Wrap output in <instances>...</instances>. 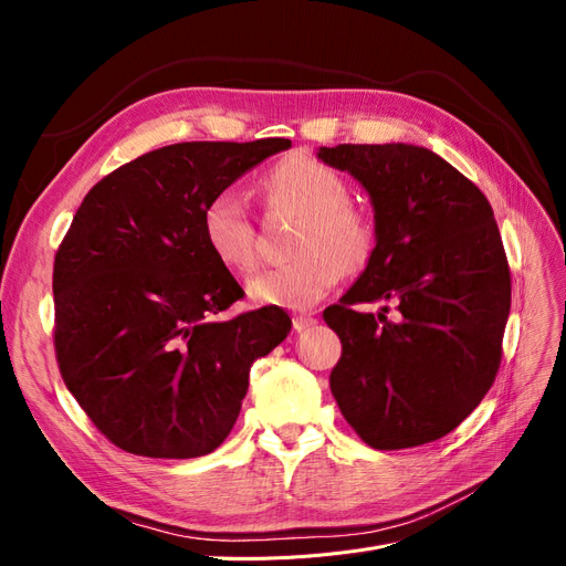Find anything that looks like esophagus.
<instances>
[{"instance_id":"esophagus-1","label":"esophagus","mask_w":566,"mask_h":566,"mask_svg":"<svg viewBox=\"0 0 566 566\" xmlns=\"http://www.w3.org/2000/svg\"><path fill=\"white\" fill-rule=\"evenodd\" d=\"M293 325H295L297 333H304V331H310L312 325H316V318H314L312 314H297V316L293 318Z\"/></svg>"}]
</instances>
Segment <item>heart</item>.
<instances>
[{
	"label": "heart",
	"mask_w": 566,
	"mask_h": 566,
	"mask_svg": "<svg viewBox=\"0 0 566 566\" xmlns=\"http://www.w3.org/2000/svg\"><path fill=\"white\" fill-rule=\"evenodd\" d=\"M273 210L302 217L295 233V262L256 271L248 293L256 304L310 310L331 293L342 271L368 266L378 243L375 221L349 202V186L335 169L310 156H290L262 179ZM202 235L217 260L248 271L254 264L256 233L243 198L235 191L214 193L202 208Z\"/></svg>",
	"instance_id": "obj_1"
}]
</instances>
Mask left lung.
I'll use <instances>...</instances> for the list:
<instances>
[{
    "instance_id": "8db88e82",
    "label": "left lung",
    "mask_w": 566,
    "mask_h": 566,
    "mask_svg": "<svg viewBox=\"0 0 566 566\" xmlns=\"http://www.w3.org/2000/svg\"><path fill=\"white\" fill-rule=\"evenodd\" d=\"M318 160L366 188L378 243L347 295L323 312L342 342L331 391L368 447L447 437L491 389L510 314V266L486 196L437 153L339 144ZM397 301L394 319L364 301Z\"/></svg>"
}]
</instances>
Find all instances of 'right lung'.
Listing matches in <instances>:
<instances>
[{
  "label": "right lung",
  "instance_id": "right-lung-1",
  "mask_svg": "<svg viewBox=\"0 0 566 566\" xmlns=\"http://www.w3.org/2000/svg\"><path fill=\"white\" fill-rule=\"evenodd\" d=\"M290 146L172 144L84 196L54 260V347L65 387L117 449L212 453L241 413L250 366L287 337L281 306L214 318L245 293L205 243L200 217Z\"/></svg>",
  "mask_w": 566,
  "mask_h": 566
}]
</instances>
